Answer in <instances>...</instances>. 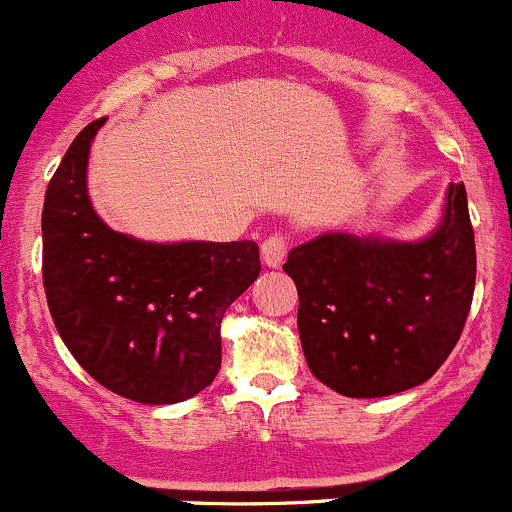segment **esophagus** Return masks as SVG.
I'll return each mask as SVG.
<instances>
[{"label":"esophagus","instance_id":"34e87169","mask_svg":"<svg viewBox=\"0 0 512 512\" xmlns=\"http://www.w3.org/2000/svg\"><path fill=\"white\" fill-rule=\"evenodd\" d=\"M287 245H290V237H287L285 232H272V235L262 242V262H265L267 267H280L287 255Z\"/></svg>","mask_w":512,"mask_h":512}]
</instances>
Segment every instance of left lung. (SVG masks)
Segmentation results:
<instances>
[{
    "mask_svg": "<svg viewBox=\"0 0 512 512\" xmlns=\"http://www.w3.org/2000/svg\"><path fill=\"white\" fill-rule=\"evenodd\" d=\"M297 330L312 375L347 398H385L430 380L463 335L475 292L465 185L423 242L322 235L295 247Z\"/></svg>",
    "mask_w": 512,
    "mask_h": 512,
    "instance_id": "8db88e82",
    "label": "left lung"
}]
</instances>
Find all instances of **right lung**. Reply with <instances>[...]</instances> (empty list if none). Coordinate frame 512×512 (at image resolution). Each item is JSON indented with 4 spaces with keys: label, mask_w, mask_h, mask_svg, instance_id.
Wrapping results in <instances>:
<instances>
[{
    "label": "right lung",
    "mask_w": 512,
    "mask_h": 512,
    "mask_svg": "<svg viewBox=\"0 0 512 512\" xmlns=\"http://www.w3.org/2000/svg\"><path fill=\"white\" fill-rule=\"evenodd\" d=\"M87 124L49 180L42 280L59 337L112 393L147 405L192 398L220 370V322L260 275V247L240 242L152 245L114 232L87 195Z\"/></svg>",
    "instance_id": "1"
}]
</instances>
